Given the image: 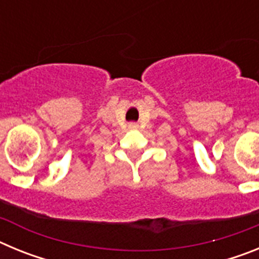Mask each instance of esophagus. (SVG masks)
I'll use <instances>...</instances> for the list:
<instances>
[{"label": "esophagus", "instance_id": "34e87169", "mask_svg": "<svg viewBox=\"0 0 259 259\" xmlns=\"http://www.w3.org/2000/svg\"><path fill=\"white\" fill-rule=\"evenodd\" d=\"M137 127H139L137 123H130V124H128V128H131V130H136Z\"/></svg>", "mask_w": 259, "mask_h": 259}]
</instances>
